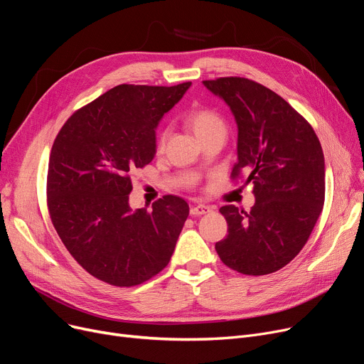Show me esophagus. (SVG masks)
I'll list each match as a JSON object with an SVG mask.
<instances>
[{
	"mask_svg": "<svg viewBox=\"0 0 364 364\" xmlns=\"http://www.w3.org/2000/svg\"><path fill=\"white\" fill-rule=\"evenodd\" d=\"M211 211V208L208 207V205H195V207H192L191 208V215H203V214H207V213H210Z\"/></svg>",
	"mask_w": 364,
	"mask_h": 364,
	"instance_id": "esophagus-1",
	"label": "esophagus"
}]
</instances>
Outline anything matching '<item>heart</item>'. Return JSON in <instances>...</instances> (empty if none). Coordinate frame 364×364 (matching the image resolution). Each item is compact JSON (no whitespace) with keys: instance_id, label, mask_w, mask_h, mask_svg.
Segmentation results:
<instances>
[{"instance_id":"b5f03b06","label":"heart","mask_w":364,"mask_h":364,"mask_svg":"<svg viewBox=\"0 0 364 364\" xmlns=\"http://www.w3.org/2000/svg\"><path fill=\"white\" fill-rule=\"evenodd\" d=\"M187 123H188V126H191L199 141L207 138V136L215 135V134H226V131H228L226 122L223 120V117H221L218 113L213 112V109H207V108L195 109V112H192L191 116L187 117ZM168 135H169L168 131L162 132L161 139H159L161 149L165 146Z\"/></svg>"}]
</instances>
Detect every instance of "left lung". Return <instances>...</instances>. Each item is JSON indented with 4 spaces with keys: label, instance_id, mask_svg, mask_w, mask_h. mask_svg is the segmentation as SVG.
Listing matches in <instances>:
<instances>
[{
    "label": "left lung",
    "instance_id": "1",
    "mask_svg": "<svg viewBox=\"0 0 364 364\" xmlns=\"http://www.w3.org/2000/svg\"><path fill=\"white\" fill-rule=\"evenodd\" d=\"M223 100L238 126V162L252 184L250 213L225 205L228 236L215 251L230 269L245 275L272 274L306 244L324 205V154L312 126L279 95L242 77L205 80Z\"/></svg>",
    "mask_w": 364,
    "mask_h": 364
}]
</instances>
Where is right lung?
<instances>
[{
    "instance_id": "right-lung-1",
    "label": "right lung",
    "mask_w": 364,
    "mask_h": 364,
    "mask_svg": "<svg viewBox=\"0 0 364 364\" xmlns=\"http://www.w3.org/2000/svg\"><path fill=\"white\" fill-rule=\"evenodd\" d=\"M191 86H116L75 112L53 143L47 172L52 223L77 263L112 286L150 279L176 250L187 202L168 195L151 211H132L131 176L153 161L157 124Z\"/></svg>"
}]
</instances>
